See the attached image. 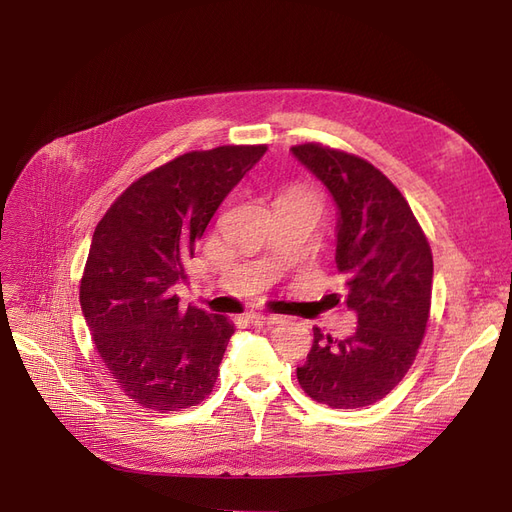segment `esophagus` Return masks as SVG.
<instances>
[{"mask_svg":"<svg viewBox=\"0 0 512 512\" xmlns=\"http://www.w3.org/2000/svg\"><path fill=\"white\" fill-rule=\"evenodd\" d=\"M250 322L252 324H258V327H269V324H275V322H280L282 318L280 316H271V314H258V312H252L250 316Z\"/></svg>","mask_w":512,"mask_h":512,"instance_id":"esophagus-1","label":"esophagus"}]
</instances>
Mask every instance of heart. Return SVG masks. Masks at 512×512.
Masks as SVG:
<instances>
[{
	"instance_id": "heart-1",
	"label": "heart",
	"mask_w": 512,
	"mask_h": 512,
	"mask_svg": "<svg viewBox=\"0 0 512 512\" xmlns=\"http://www.w3.org/2000/svg\"><path fill=\"white\" fill-rule=\"evenodd\" d=\"M290 192H292V194H309V196H314L312 192H307V190H303V188H292Z\"/></svg>"
}]
</instances>
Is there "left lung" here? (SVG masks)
<instances>
[{
  "label": "left lung",
  "mask_w": 512,
  "mask_h": 512,
  "mask_svg": "<svg viewBox=\"0 0 512 512\" xmlns=\"http://www.w3.org/2000/svg\"><path fill=\"white\" fill-rule=\"evenodd\" d=\"M292 153L327 185L339 207L335 260L346 277V303L356 312V331L346 339L314 327V344L297 378L318 404L365 408L404 380L423 344L431 247L404 194L374 164L320 143L294 145Z\"/></svg>",
  "instance_id": "1"
}]
</instances>
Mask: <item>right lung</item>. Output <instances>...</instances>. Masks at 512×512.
Returning a JSON list of instances; mask_svg holds the SVG:
<instances>
[{
    "label": "right lung",
    "instance_id": "right-lung-1",
    "mask_svg": "<svg viewBox=\"0 0 512 512\" xmlns=\"http://www.w3.org/2000/svg\"><path fill=\"white\" fill-rule=\"evenodd\" d=\"M265 151L183 153L130 183L98 222L79 299L104 367L134 404L179 412L213 391L235 327L226 316L183 309L173 286L213 213Z\"/></svg>",
    "mask_w": 512,
    "mask_h": 512
}]
</instances>
